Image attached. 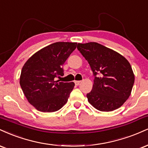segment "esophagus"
I'll return each mask as SVG.
<instances>
[{
    "label": "esophagus",
    "instance_id": "34e87169",
    "mask_svg": "<svg viewBox=\"0 0 148 148\" xmlns=\"http://www.w3.org/2000/svg\"><path fill=\"white\" fill-rule=\"evenodd\" d=\"M74 82H75V84L76 86H78V85H79V84H80L81 81H75Z\"/></svg>",
    "mask_w": 148,
    "mask_h": 148
}]
</instances>
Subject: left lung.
Instances as JSON below:
<instances>
[{
	"label": "left lung",
	"mask_w": 148,
	"mask_h": 148,
	"mask_svg": "<svg viewBox=\"0 0 148 148\" xmlns=\"http://www.w3.org/2000/svg\"><path fill=\"white\" fill-rule=\"evenodd\" d=\"M77 49L93 71V88L88 101L101 112L119 108L129 98L134 74L130 62L114 50L96 42L78 43Z\"/></svg>",
	"instance_id": "1"
}]
</instances>
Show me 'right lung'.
<instances>
[{
  "label": "right lung",
  "instance_id": "add662e5",
  "mask_svg": "<svg viewBox=\"0 0 148 148\" xmlns=\"http://www.w3.org/2000/svg\"><path fill=\"white\" fill-rule=\"evenodd\" d=\"M76 46L77 43H52L34 53L23 66L21 87L27 101L39 112H56L67 102L74 82L55 78L64 75L62 66Z\"/></svg>",
  "mask_w": 148,
  "mask_h": 148
}]
</instances>
